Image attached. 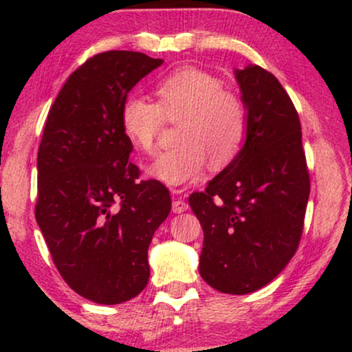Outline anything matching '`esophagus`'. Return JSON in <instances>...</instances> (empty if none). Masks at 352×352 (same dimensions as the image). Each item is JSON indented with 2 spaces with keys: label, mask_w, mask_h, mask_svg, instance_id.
<instances>
[{
  "label": "esophagus",
  "mask_w": 352,
  "mask_h": 352,
  "mask_svg": "<svg viewBox=\"0 0 352 352\" xmlns=\"http://www.w3.org/2000/svg\"><path fill=\"white\" fill-rule=\"evenodd\" d=\"M187 208H189V204H187L186 200L177 199L173 201V211H175V213H184V211H187Z\"/></svg>",
  "instance_id": "obj_1"
}]
</instances>
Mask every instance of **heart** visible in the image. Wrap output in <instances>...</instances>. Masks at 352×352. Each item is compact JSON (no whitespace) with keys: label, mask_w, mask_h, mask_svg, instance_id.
Segmentation results:
<instances>
[{"label":"heart","mask_w":352,"mask_h":352,"mask_svg":"<svg viewBox=\"0 0 352 352\" xmlns=\"http://www.w3.org/2000/svg\"><path fill=\"white\" fill-rule=\"evenodd\" d=\"M153 102L128 96L122 107L123 131L139 151L152 153L166 122L179 123V146L158 155L148 173L170 186L197 181L206 163L221 170L242 151L248 131V110L242 96L226 89L208 72L186 67L155 85Z\"/></svg>","instance_id":"1"}]
</instances>
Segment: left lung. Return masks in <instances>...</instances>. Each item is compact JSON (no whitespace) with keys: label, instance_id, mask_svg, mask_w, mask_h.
<instances>
[{"label":"left lung","instance_id":"1","mask_svg":"<svg viewBox=\"0 0 352 352\" xmlns=\"http://www.w3.org/2000/svg\"><path fill=\"white\" fill-rule=\"evenodd\" d=\"M235 75L248 110L247 141L189 204L204 229L201 278L245 295L267 285L296 253L311 179L300 117L283 86L259 65Z\"/></svg>","mask_w":352,"mask_h":352}]
</instances>
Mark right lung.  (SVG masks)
I'll use <instances>...</instances> for the list:
<instances>
[{"mask_svg": "<svg viewBox=\"0 0 352 352\" xmlns=\"http://www.w3.org/2000/svg\"><path fill=\"white\" fill-rule=\"evenodd\" d=\"M162 62L134 51L89 57L57 94L38 148L36 223L67 285L98 305L146 288L148 245L171 210L170 190L129 162L122 124L128 93Z\"/></svg>", "mask_w": 352, "mask_h": 352, "instance_id": "right-lung-1", "label": "right lung"}]
</instances>
